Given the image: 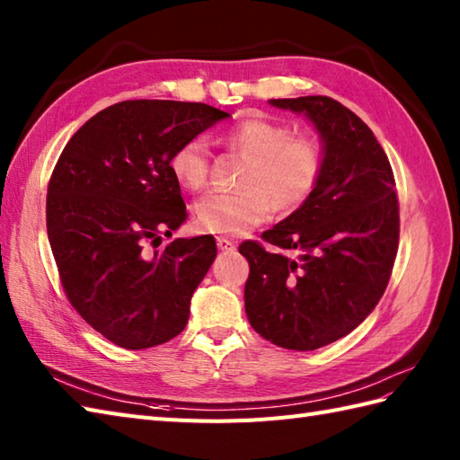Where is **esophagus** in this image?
Instances as JSON below:
<instances>
[{
  "mask_svg": "<svg viewBox=\"0 0 460 460\" xmlns=\"http://www.w3.org/2000/svg\"><path fill=\"white\" fill-rule=\"evenodd\" d=\"M217 249L223 251V252H229V251L235 249V243L229 241V239H225V237H217Z\"/></svg>",
  "mask_w": 460,
  "mask_h": 460,
  "instance_id": "34e87169",
  "label": "esophagus"
}]
</instances>
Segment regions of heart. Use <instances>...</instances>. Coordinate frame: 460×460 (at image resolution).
<instances>
[{"mask_svg":"<svg viewBox=\"0 0 460 460\" xmlns=\"http://www.w3.org/2000/svg\"><path fill=\"white\" fill-rule=\"evenodd\" d=\"M225 144L247 158L239 191H211L195 203V223L217 235H243L269 219L272 205L290 213L316 190L324 152L312 136H292L269 119H245L225 134ZM172 173L185 190L198 191L209 180V148L201 136L183 142L172 155Z\"/></svg>","mask_w":460,"mask_h":460,"instance_id":"obj_1","label":"heart"}]
</instances>
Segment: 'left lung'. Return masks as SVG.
Masks as SVG:
<instances>
[{
	"mask_svg": "<svg viewBox=\"0 0 460 460\" xmlns=\"http://www.w3.org/2000/svg\"><path fill=\"white\" fill-rule=\"evenodd\" d=\"M302 114L324 152L316 190L262 233L279 251L245 241V312L255 332L287 349L310 351L364 322L392 277L399 205L387 155L367 124L330 96L270 99Z\"/></svg>",
	"mask_w": 460,
	"mask_h": 460,
	"instance_id": "1",
	"label": "left lung"
}]
</instances>
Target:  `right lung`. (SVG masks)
<instances>
[{
	"label": "right lung",
	"instance_id": "add662e5",
	"mask_svg": "<svg viewBox=\"0 0 460 460\" xmlns=\"http://www.w3.org/2000/svg\"><path fill=\"white\" fill-rule=\"evenodd\" d=\"M229 116L201 102L124 101L66 142L47 190V235L66 298L112 344L160 346L188 324L215 239L144 245L185 221L172 155Z\"/></svg>",
	"mask_w": 460,
	"mask_h": 460
}]
</instances>
